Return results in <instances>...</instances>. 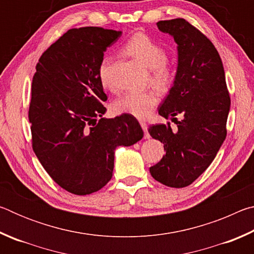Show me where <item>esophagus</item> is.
Returning <instances> with one entry per match:
<instances>
[{
    "label": "esophagus",
    "instance_id": "esophagus-1",
    "mask_svg": "<svg viewBox=\"0 0 254 254\" xmlns=\"http://www.w3.org/2000/svg\"><path fill=\"white\" fill-rule=\"evenodd\" d=\"M140 124H141V127H142V130L144 131V137L145 139H149V133H148V126H147V123L145 122H140Z\"/></svg>",
    "mask_w": 254,
    "mask_h": 254
}]
</instances>
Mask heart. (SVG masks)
<instances>
[{
	"label": "heart",
	"instance_id": "1",
	"mask_svg": "<svg viewBox=\"0 0 254 254\" xmlns=\"http://www.w3.org/2000/svg\"><path fill=\"white\" fill-rule=\"evenodd\" d=\"M123 50L136 59L151 71L152 83L160 89H167L174 83V67L167 62V53L163 47L145 33L137 32L128 38ZM111 57L106 55L98 66V78L104 87L111 86L110 76ZM159 102L154 91L127 92L114 102V110L118 113L130 114L137 119H145L151 113Z\"/></svg>",
	"mask_w": 254,
	"mask_h": 254
}]
</instances>
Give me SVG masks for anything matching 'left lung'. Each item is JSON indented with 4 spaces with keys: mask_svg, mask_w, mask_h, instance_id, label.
I'll return each mask as SVG.
<instances>
[{
    "mask_svg": "<svg viewBox=\"0 0 254 254\" xmlns=\"http://www.w3.org/2000/svg\"><path fill=\"white\" fill-rule=\"evenodd\" d=\"M157 25L174 38L178 50L174 85L158 112L171 118L178 128L173 131L169 123L149 127L166 151L150 167V174L166 186L183 188L208 168L224 142L231 98L221 57L207 37L185 19L159 21Z\"/></svg>",
    "mask_w": 254,
    "mask_h": 254,
    "instance_id": "1",
    "label": "left lung"
}]
</instances>
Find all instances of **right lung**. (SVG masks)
Listing matches in <instances>:
<instances>
[{"instance_id": "add662e5", "label": "right lung", "mask_w": 254, "mask_h": 254, "mask_svg": "<svg viewBox=\"0 0 254 254\" xmlns=\"http://www.w3.org/2000/svg\"><path fill=\"white\" fill-rule=\"evenodd\" d=\"M121 34L100 27L70 29L36 66L29 106L32 148L54 182L71 194L104 187L113 174L115 149L143 137L133 115L103 118L107 96L98 66Z\"/></svg>"}]
</instances>
